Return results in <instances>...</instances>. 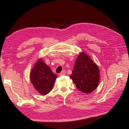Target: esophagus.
<instances>
[{
	"mask_svg": "<svg viewBox=\"0 0 129 129\" xmlns=\"http://www.w3.org/2000/svg\"><path fill=\"white\" fill-rule=\"evenodd\" d=\"M66 73H67V71L65 70H64L62 71L61 73H60L59 75H60V76L64 75H65V74H66Z\"/></svg>",
	"mask_w": 129,
	"mask_h": 129,
	"instance_id": "1",
	"label": "esophagus"
}]
</instances>
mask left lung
<instances>
[{
  "mask_svg": "<svg viewBox=\"0 0 129 129\" xmlns=\"http://www.w3.org/2000/svg\"><path fill=\"white\" fill-rule=\"evenodd\" d=\"M70 76L79 90L88 94L98 87L100 72L98 65L86 54L82 52L76 60Z\"/></svg>",
  "mask_w": 129,
  "mask_h": 129,
  "instance_id": "left-lung-1",
  "label": "left lung"
}]
</instances>
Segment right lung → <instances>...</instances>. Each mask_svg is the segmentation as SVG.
<instances>
[{
  "instance_id": "add662e5",
  "label": "right lung",
  "mask_w": 129,
  "mask_h": 129,
  "mask_svg": "<svg viewBox=\"0 0 129 129\" xmlns=\"http://www.w3.org/2000/svg\"><path fill=\"white\" fill-rule=\"evenodd\" d=\"M30 77L37 91L42 95H45L53 89L57 75L52 72L50 68L42 59H40L31 69Z\"/></svg>"
}]
</instances>
